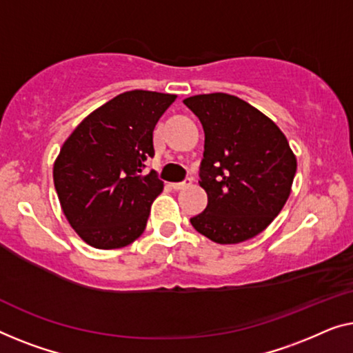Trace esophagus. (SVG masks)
<instances>
[{
    "label": "esophagus",
    "mask_w": 353,
    "mask_h": 353,
    "mask_svg": "<svg viewBox=\"0 0 353 353\" xmlns=\"http://www.w3.org/2000/svg\"><path fill=\"white\" fill-rule=\"evenodd\" d=\"M192 181H193V179H192V177H188V179H185V181H183V182L171 183V187H172V188H174V190H183V188H187L188 185H190V183H192Z\"/></svg>",
    "instance_id": "obj_1"
}]
</instances>
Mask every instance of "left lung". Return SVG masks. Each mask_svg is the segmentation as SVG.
I'll return each instance as SVG.
<instances>
[{
  "mask_svg": "<svg viewBox=\"0 0 353 353\" xmlns=\"http://www.w3.org/2000/svg\"><path fill=\"white\" fill-rule=\"evenodd\" d=\"M183 103L205 131L200 185L206 210L190 222L219 245H235L265 230L288 201L297 170L281 129L240 97L198 94Z\"/></svg>",
  "mask_w": 353,
  "mask_h": 353,
  "instance_id": "left-lung-1",
  "label": "left lung"
}]
</instances>
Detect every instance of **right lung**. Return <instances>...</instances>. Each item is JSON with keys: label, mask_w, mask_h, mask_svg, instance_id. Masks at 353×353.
<instances>
[{"label": "right lung", "mask_w": 353, "mask_h": 353, "mask_svg": "<svg viewBox=\"0 0 353 353\" xmlns=\"http://www.w3.org/2000/svg\"><path fill=\"white\" fill-rule=\"evenodd\" d=\"M174 94L123 92L75 128L54 161V187L68 224L97 250L131 245L145 230L150 206L163 192L153 158V129Z\"/></svg>", "instance_id": "1"}]
</instances>
